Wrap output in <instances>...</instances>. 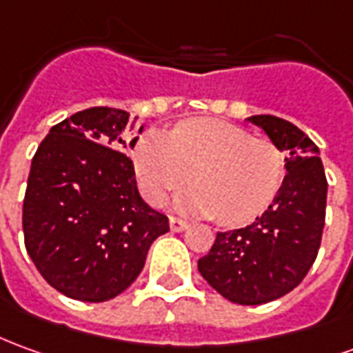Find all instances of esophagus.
<instances>
[{
    "label": "esophagus",
    "instance_id": "esophagus-1",
    "mask_svg": "<svg viewBox=\"0 0 353 353\" xmlns=\"http://www.w3.org/2000/svg\"><path fill=\"white\" fill-rule=\"evenodd\" d=\"M170 229L172 231H183V229H187V221L176 218V216H170Z\"/></svg>",
    "mask_w": 353,
    "mask_h": 353
}]
</instances>
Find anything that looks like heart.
<instances>
[{"label": "heart", "mask_w": 353, "mask_h": 353, "mask_svg": "<svg viewBox=\"0 0 353 353\" xmlns=\"http://www.w3.org/2000/svg\"><path fill=\"white\" fill-rule=\"evenodd\" d=\"M143 196L162 204L191 181L185 210L241 228L270 208L285 179V157L268 137L216 118L179 122L168 134L147 132L132 151Z\"/></svg>", "instance_id": "1"}]
</instances>
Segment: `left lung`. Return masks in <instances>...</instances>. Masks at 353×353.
Segmentation results:
<instances>
[{
  "label": "left lung",
  "instance_id": "8db88e82",
  "mask_svg": "<svg viewBox=\"0 0 353 353\" xmlns=\"http://www.w3.org/2000/svg\"><path fill=\"white\" fill-rule=\"evenodd\" d=\"M248 120L287 152V176L254 223L216 235L199 271L223 298L258 305L296 288L314 265L325 228L327 177L319 149L296 125L271 114Z\"/></svg>",
  "mask_w": 353,
  "mask_h": 353
}]
</instances>
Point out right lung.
<instances>
[{
    "label": "right lung",
    "instance_id": "1",
    "mask_svg": "<svg viewBox=\"0 0 353 353\" xmlns=\"http://www.w3.org/2000/svg\"><path fill=\"white\" fill-rule=\"evenodd\" d=\"M130 112L93 107L55 124L32 159L22 204L24 245L49 285L82 302H107L141 273L168 218L137 191L125 154Z\"/></svg>",
    "mask_w": 353,
    "mask_h": 353
}]
</instances>
